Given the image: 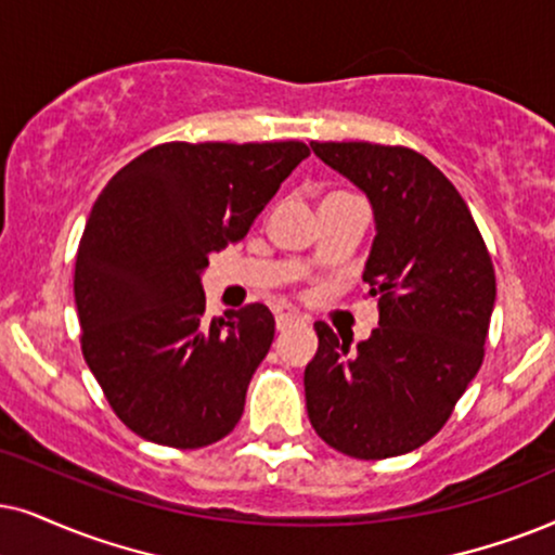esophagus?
Listing matches in <instances>:
<instances>
[{"mask_svg":"<svg viewBox=\"0 0 555 555\" xmlns=\"http://www.w3.org/2000/svg\"><path fill=\"white\" fill-rule=\"evenodd\" d=\"M301 322V318L297 312H279L276 314V327L279 330H286V327H292V325H299Z\"/></svg>","mask_w":555,"mask_h":555,"instance_id":"1","label":"esophagus"}]
</instances>
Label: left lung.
<instances>
[{
    "mask_svg": "<svg viewBox=\"0 0 555 555\" xmlns=\"http://www.w3.org/2000/svg\"><path fill=\"white\" fill-rule=\"evenodd\" d=\"M374 207L363 269L378 327L350 346L314 322L305 369L307 415L335 451L361 461L402 455L451 417L483 361L496 282L464 196L417 151L376 143H310Z\"/></svg>",
    "mask_w": 555,
    "mask_h": 555,
    "instance_id": "8db88e82",
    "label": "left lung"
}]
</instances>
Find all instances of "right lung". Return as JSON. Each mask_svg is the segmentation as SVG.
<instances>
[{
    "mask_svg": "<svg viewBox=\"0 0 555 555\" xmlns=\"http://www.w3.org/2000/svg\"><path fill=\"white\" fill-rule=\"evenodd\" d=\"M307 156L299 140L164 143L96 196L74 271L81 353L140 438L205 448L241 420L273 314L256 301L209 322L202 271Z\"/></svg>",
    "mask_w": 555,
    "mask_h": 555,
    "instance_id": "right-lung-1",
    "label": "right lung"
}]
</instances>
